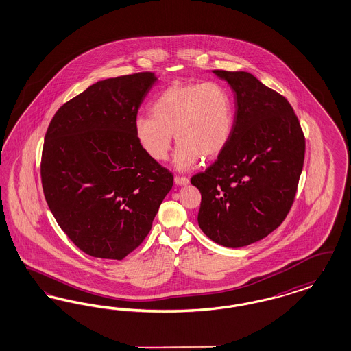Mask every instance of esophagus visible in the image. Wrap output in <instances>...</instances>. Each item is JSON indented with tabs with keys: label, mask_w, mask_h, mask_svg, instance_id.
Segmentation results:
<instances>
[{
	"label": "esophagus",
	"mask_w": 351,
	"mask_h": 351,
	"mask_svg": "<svg viewBox=\"0 0 351 351\" xmlns=\"http://www.w3.org/2000/svg\"><path fill=\"white\" fill-rule=\"evenodd\" d=\"M175 184H178V185H188L189 184V179L188 178H184V176H175Z\"/></svg>",
	"instance_id": "34e87169"
}]
</instances>
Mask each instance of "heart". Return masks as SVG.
Wrapping results in <instances>:
<instances>
[{"mask_svg":"<svg viewBox=\"0 0 351 351\" xmlns=\"http://www.w3.org/2000/svg\"><path fill=\"white\" fill-rule=\"evenodd\" d=\"M150 115L134 119L137 144L150 159L162 162L175 134L179 145L172 163L179 171L192 169L201 157H218L230 143L233 104L218 83L171 84L153 101Z\"/></svg>","mask_w":351,"mask_h":351,"instance_id":"1","label":"heart"}]
</instances>
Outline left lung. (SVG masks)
<instances>
[{"mask_svg":"<svg viewBox=\"0 0 351 351\" xmlns=\"http://www.w3.org/2000/svg\"><path fill=\"white\" fill-rule=\"evenodd\" d=\"M234 97L230 143L192 178L201 192L198 226L226 247L259 241L287 218L304 159L301 124L285 97L254 75L214 70Z\"/></svg>","mask_w":351,"mask_h":351,"instance_id":"1","label":"left lung"}]
</instances>
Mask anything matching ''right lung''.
Segmentation results:
<instances>
[{
    "instance_id": "add662e5",
    "label": "right lung",
    "mask_w": 351,
    "mask_h": 351,
    "mask_svg": "<svg viewBox=\"0 0 351 351\" xmlns=\"http://www.w3.org/2000/svg\"><path fill=\"white\" fill-rule=\"evenodd\" d=\"M153 73L105 79L49 124L41 182L62 230L85 254L118 259L144 241L173 176L137 144L133 123Z\"/></svg>"
}]
</instances>
